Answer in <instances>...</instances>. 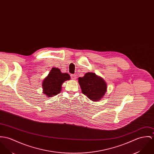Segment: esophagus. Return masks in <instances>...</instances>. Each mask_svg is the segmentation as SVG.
I'll return each mask as SVG.
<instances>
[{"instance_id": "obj_1", "label": "esophagus", "mask_w": 154, "mask_h": 154, "mask_svg": "<svg viewBox=\"0 0 154 154\" xmlns=\"http://www.w3.org/2000/svg\"><path fill=\"white\" fill-rule=\"evenodd\" d=\"M71 78L72 80H76L77 78V76L76 75H71Z\"/></svg>"}]
</instances>
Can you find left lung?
Returning <instances> with one entry per match:
<instances>
[{
  "mask_svg": "<svg viewBox=\"0 0 154 154\" xmlns=\"http://www.w3.org/2000/svg\"><path fill=\"white\" fill-rule=\"evenodd\" d=\"M82 92L90 100L98 102L103 98L107 91V84L105 80L95 73H86L78 78Z\"/></svg>",
  "mask_w": 154,
  "mask_h": 154,
  "instance_id": "left-lung-1",
  "label": "left lung"
}]
</instances>
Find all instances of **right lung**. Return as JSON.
<instances>
[{
  "mask_svg": "<svg viewBox=\"0 0 154 154\" xmlns=\"http://www.w3.org/2000/svg\"><path fill=\"white\" fill-rule=\"evenodd\" d=\"M70 75L62 73L57 68H52L42 82L43 93L48 98L53 97L62 91V85L66 81L70 80Z\"/></svg>",
  "mask_w": 154,
  "mask_h": 154,
  "instance_id": "right-lung-1",
  "label": "right lung"
}]
</instances>
